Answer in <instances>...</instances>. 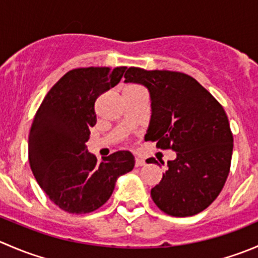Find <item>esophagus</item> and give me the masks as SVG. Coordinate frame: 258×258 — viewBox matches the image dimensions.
I'll list each match as a JSON object with an SVG mask.
<instances>
[{
	"label": "esophagus",
	"mask_w": 258,
	"mask_h": 258,
	"mask_svg": "<svg viewBox=\"0 0 258 258\" xmlns=\"http://www.w3.org/2000/svg\"><path fill=\"white\" fill-rule=\"evenodd\" d=\"M135 165H136V167H141V166L145 165V160L141 157H136V160H135Z\"/></svg>",
	"instance_id": "34e87169"
}]
</instances>
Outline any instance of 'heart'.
I'll use <instances>...</instances> for the list:
<instances>
[{
    "instance_id": "obj_1",
    "label": "heart",
    "mask_w": 258,
    "mask_h": 258,
    "mask_svg": "<svg viewBox=\"0 0 258 258\" xmlns=\"http://www.w3.org/2000/svg\"><path fill=\"white\" fill-rule=\"evenodd\" d=\"M127 88H141V87H139V86H130V87Z\"/></svg>"
}]
</instances>
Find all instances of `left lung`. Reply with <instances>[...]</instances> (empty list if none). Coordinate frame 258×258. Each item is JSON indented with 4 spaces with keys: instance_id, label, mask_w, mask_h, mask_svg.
<instances>
[{
    "instance_id": "obj_1",
    "label": "left lung",
    "mask_w": 258,
    "mask_h": 258,
    "mask_svg": "<svg viewBox=\"0 0 258 258\" xmlns=\"http://www.w3.org/2000/svg\"><path fill=\"white\" fill-rule=\"evenodd\" d=\"M124 79L150 92L152 114L145 140L177 155L151 189L153 202L175 217L202 212L220 195L230 173L233 136L225 110L204 86L182 72L130 67ZM147 162L160 165L155 158Z\"/></svg>"
}]
</instances>
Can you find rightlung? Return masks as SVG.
Here are the masks:
<instances>
[{
	"label": "right lung",
	"instance_id": "1",
	"mask_svg": "<svg viewBox=\"0 0 258 258\" xmlns=\"http://www.w3.org/2000/svg\"><path fill=\"white\" fill-rule=\"evenodd\" d=\"M126 69L71 70L54 83L35 114L28 136L31 170L48 199L66 212L100 209L117 178L134 168L130 151H117L97 162L85 145L97 122L96 100L121 81Z\"/></svg>",
	"mask_w": 258,
	"mask_h": 258
}]
</instances>
